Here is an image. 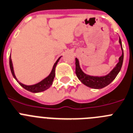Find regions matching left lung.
<instances>
[{"mask_svg": "<svg viewBox=\"0 0 133 133\" xmlns=\"http://www.w3.org/2000/svg\"><path fill=\"white\" fill-rule=\"evenodd\" d=\"M119 43L122 51V55L119 57V62L116 64V67L107 76L98 77V76H91L86 74L83 72L82 70H81L80 67H79V61L78 59L76 58V74L78 79L82 82V83L88 87L92 88L100 89L108 86V84H110L115 79L122 68L123 57H124V54H123V49H122V42H121V39H119Z\"/></svg>", "mask_w": 133, "mask_h": 133, "instance_id": "1", "label": "left lung"}]
</instances>
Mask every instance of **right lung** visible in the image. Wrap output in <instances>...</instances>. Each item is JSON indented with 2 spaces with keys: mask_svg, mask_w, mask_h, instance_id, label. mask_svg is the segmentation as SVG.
<instances>
[{
  "mask_svg": "<svg viewBox=\"0 0 133 133\" xmlns=\"http://www.w3.org/2000/svg\"><path fill=\"white\" fill-rule=\"evenodd\" d=\"M60 57L56 61V62L55 63V64L54 65V67H53V69L51 70V72L50 73V74L47 76V78H45L44 79H43L42 81H41L40 82H39L38 84H35V85H31V86H26V85H25V84H22V83L19 82L17 79L16 78V76L15 75V73H14V70H13V67H12V60H11V56H10V58H9V64H10V68H11V73H12V76L15 78L16 80L18 82V84H20L21 86L23 88L26 90L30 91L31 92H34V93H36V92H43V91H45V90L49 88L53 84V81H54V78H55V67H56V65H57V62H59Z\"/></svg>",
  "mask_w": 133,
  "mask_h": 133,
  "instance_id": "right-lung-1",
  "label": "right lung"
}]
</instances>
